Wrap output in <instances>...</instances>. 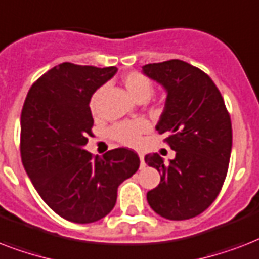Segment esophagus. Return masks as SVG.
Returning <instances> with one entry per match:
<instances>
[{
	"label": "esophagus",
	"instance_id": "esophagus-1",
	"mask_svg": "<svg viewBox=\"0 0 259 259\" xmlns=\"http://www.w3.org/2000/svg\"><path fill=\"white\" fill-rule=\"evenodd\" d=\"M139 158H140V169H143L144 166H146V162H144L143 154H139Z\"/></svg>",
	"mask_w": 259,
	"mask_h": 259
}]
</instances>
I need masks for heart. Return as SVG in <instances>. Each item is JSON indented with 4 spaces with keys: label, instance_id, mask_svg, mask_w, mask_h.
<instances>
[{
    "label": "heart",
    "instance_id": "heart-1",
    "mask_svg": "<svg viewBox=\"0 0 259 259\" xmlns=\"http://www.w3.org/2000/svg\"><path fill=\"white\" fill-rule=\"evenodd\" d=\"M123 83L125 89L130 93L135 101H144L147 100L152 93V81L147 75L142 73L134 71V73L127 74L123 78ZM102 89H98L94 92V94L90 98L89 107L90 111L93 113H97L98 111V102L101 97ZM148 128L147 123L143 120H135V121H123V123L115 124L109 130V135L112 139L116 142L124 144V146H135L138 144L140 139V135L143 134Z\"/></svg>",
    "mask_w": 259,
    "mask_h": 259
}]
</instances>
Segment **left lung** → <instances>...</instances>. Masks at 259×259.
Wrapping results in <instances>:
<instances>
[{"label":"left lung","mask_w":259,"mask_h":259,"mask_svg":"<svg viewBox=\"0 0 259 259\" xmlns=\"http://www.w3.org/2000/svg\"><path fill=\"white\" fill-rule=\"evenodd\" d=\"M142 71L166 90L155 128L176 151L169 163L158 154L144 157L161 173L147 201L165 219H192L215 201L223 186L231 157V119L219 89L197 67L171 59L143 66Z\"/></svg>","instance_id":"8db88e82"}]
</instances>
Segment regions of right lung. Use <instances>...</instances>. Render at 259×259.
I'll use <instances>...</instances> for the list:
<instances>
[{
	"label": "right lung",
	"instance_id": "add662e5",
	"mask_svg": "<svg viewBox=\"0 0 259 259\" xmlns=\"http://www.w3.org/2000/svg\"><path fill=\"white\" fill-rule=\"evenodd\" d=\"M115 66H55L31 86L21 111V161L28 177L55 213L73 223H94L113 209L117 188L138 171L128 148L102 157L86 151L96 90L116 74Z\"/></svg>",
	"mask_w": 259,
	"mask_h": 259
}]
</instances>
